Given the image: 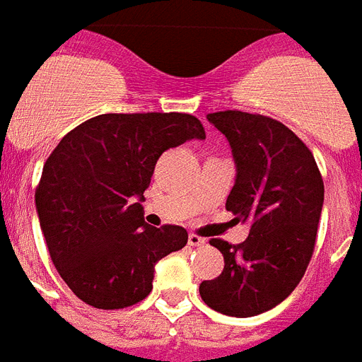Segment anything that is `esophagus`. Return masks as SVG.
I'll return each instance as SVG.
<instances>
[{
    "label": "esophagus",
    "mask_w": 362,
    "mask_h": 362,
    "mask_svg": "<svg viewBox=\"0 0 362 362\" xmlns=\"http://www.w3.org/2000/svg\"><path fill=\"white\" fill-rule=\"evenodd\" d=\"M187 242H189V246H193V247H199V246H204V244H206V238H203V237H199V235H189V237H187Z\"/></svg>",
    "instance_id": "1"
}]
</instances>
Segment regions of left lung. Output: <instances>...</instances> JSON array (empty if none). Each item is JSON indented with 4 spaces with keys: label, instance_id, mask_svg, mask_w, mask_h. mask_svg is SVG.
I'll use <instances>...</instances> for the list:
<instances>
[{
    "label": "left lung",
    "instance_id": "1",
    "mask_svg": "<svg viewBox=\"0 0 362 362\" xmlns=\"http://www.w3.org/2000/svg\"><path fill=\"white\" fill-rule=\"evenodd\" d=\"M229 141L237 180L226 209L250 223L240 244L212 238L226 267L199 293L220 314L252 317L286 300L314 253L323 178L308 146L269 116L221 110L206 116Z\"/></svg>",
    "mask_w": 362,
    "mask_h": 362
}]
</instances>
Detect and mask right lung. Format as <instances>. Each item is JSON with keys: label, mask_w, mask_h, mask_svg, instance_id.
<instances>
[{"label": "right lung", "mask_w": 362, "mask_h": 362, "mask_svg": "<svg viewBox=\"0 0 362 362\" xmlns=\"http://www.w3.org/2000/svg\"><path fill=\"white\" fill-rule=\"evenodd\" d=\"M189 139H204L192 115H99L48 156L37 214L54 267L81 300L101 310L141 303L156 263L186 246L184 227L146 226L141 203L159 156Z\"/></svg>", "instance_id": "1"}]
</instances>
